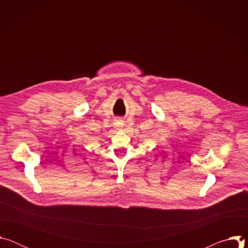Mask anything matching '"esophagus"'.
<instances>
[{
  "mask_svg": "<svg viewBox=\"0 0 248 248\" xmlns=\"http://www.w3.org/2000/svg\"><path fill=\"white\" fill-rule=\"evenodd\" d=\"M115 125L118 127V129H122L124 127V122L122 120L118 119L115 121Z\"/></svg>",
  "mask_w": 248,
  "mask_h": 248,
  "instance_id": "obj_1",
  "label": "esophagus"
}]
</instances>
